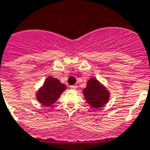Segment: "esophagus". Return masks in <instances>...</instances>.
Wrapping results in <instances>:
<instances>
[{
    "instance_id": "esophagus-1",
    "label": "esophagus",
    "mask_w": 150,
    "mask_h": 150,
    "mask_svg": "<svg viewBox=\"0 0 150 150\" xmlns=\"http://www.w3.org/2000/svg\"><path fill=\"white\" fill-rule=\"evenodd\" d=\"M70 89H71V90H76V86H71Z\"/></svg>"
}]
</instances>
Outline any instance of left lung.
<instances>
[{
    "mask_svg": "<svg viewBox=\"0 0 150 150\" xmlns=\"http://www.w3.org/2000/svg\"><path fill=\"white\" fill-rule=\"evenodd\" d=\"M83 93L86 102L94 108L103 107L110 98L109 91L96 78L88 80L86 87L83 90Z\"/></svg>",
    "mask_w": 150,
    "mask_h": 150,
    "instance_id": "left-lung-1",
    "label": "left lung"
}]
</instances>
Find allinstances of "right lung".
<instances>
[{
  "label": "right lung",
  "mask_w": 150,
  "mask_h": 150,
  "mask_svg": "<svg viewBox=\"0 0 150 150\" xmlns=\"http://www.w3.org/2000/svg\"><path fill=\"white\" fill-rule=\"evenodd\" d=\"M66 89V85L60 83V80L52 76H49L35 93L36 99L42 105L50 107L58 100L60 94Z\"/></svg>",
  "instance_id": "obj_1"
}]
</instances>
